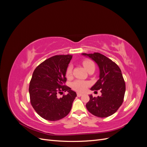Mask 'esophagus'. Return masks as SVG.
Segmentation results:
<instances>
[{"instance_id":"1","label":"esophagus","mask_w":147,"mask_h":147,"mask_svg":"<svg viewBox=\"0 0 147 147\" xmlns=\"http://www.w3.org/2000/svg\"><path fill=\"white\" fill-rule=\"evenodd\" d=\"M77 95L78 97H81L83 95V94H81V93H77Z\"/></svg>"}]
</instances>
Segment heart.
Instances as JSON below:
<instances>
[{
    "mask_svg": "<svg viewBox=\"0 0 147 147\" xmlns=\"http://www.w3.org/2000/svg\"><path fill=\"white\" fill-rule=\"evenodd\" d=\"M82 64L87 71L92 68L95 69V64L94 63H93V61H92L91 60H90V59L84 60L83 61ZM72 66L69 65L66 70V73H65L66 77H70L71 74H72ZM71 86H72V88L74 90L78 92H83L86 90V88L89 86V83L83 80H76L72 83Z\"/></svg>",
    "mask_w": 147,
    "mask_h": 147,
    "instance_id": "obj_1",
    "label": "heart"
}]
</instances>
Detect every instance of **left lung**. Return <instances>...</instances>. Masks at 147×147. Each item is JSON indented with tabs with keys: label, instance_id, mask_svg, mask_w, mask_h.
<instances>
[{
	"label": "left lung",
	"instance_id": "left-lung-1",
	"mask_svg": "<svg viewBox=\"0 0 147 147\" xmlns=\"http://www.w3.org/2000/svg\"><path fill=\"white\" fill-rule=\"evenodd\" d=\"M82 55L95 61L100 70L99 79L91 90H100L102 95L97 97L90 95V100L86 105V109L97 117L111 116L123 104L125 94L126 85L121 69L116 63L100 53H82Z\"/></svg>",
	"mask_w": 147,
	"mask_h": 147
}]
</instances>
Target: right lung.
Instances as JSON below:
<instances>
[{
    "label": "right lung",
    "instance_id": "obj_1",
    "mask_svg": "<svg viewBox=\"0 0 147 147\" xmlns=\"http://www.w3.org/2000/svg\"><path fill=\"white\" fill-rule=\"evenodd\" d=\"M72 56L56 55L50 57L34 70L29 92L30 103L38 115L48 121L64 118L71 110L76 92L65 85V73ZM68 94L57 98V94Z\"/></svg>",
    "mask_w": 147,
    "mask_h": 147
}]
</instances>
